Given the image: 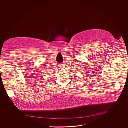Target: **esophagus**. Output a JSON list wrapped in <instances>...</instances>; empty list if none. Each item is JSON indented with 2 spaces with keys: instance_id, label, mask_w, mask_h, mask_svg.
<instances>
[{
  "instance_id": "1",
  "label": "esophagus",
  "mask_w": 128,
  "mask_h": 128,
  "mask_svg": "<svg viewBox=\"0 0 128 128\" xmlns=\"http://www.w3.org/2000/svg\"><path fill=\"white\" fill-rule=\"evenodd\" d=\"M63 64H60V65H59V67H60V68H62V67H63Z\"/></svg>"
}]
</instances>
